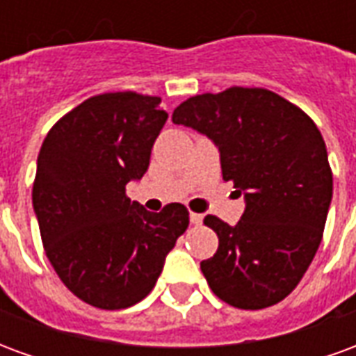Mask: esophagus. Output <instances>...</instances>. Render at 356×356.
<instances>
[{
	"label": "esophagus",
	"instance_id": "34e87169",
	"mask_svg": "<svg viewBox=\"0 0 356 356\" xmlns=\"http://www.w3.org/2000/svg\"><path fill=\"white\" fill-rule=\"evenodd\" d=\"M202 219H204V216H200V213H191V223L193 225H202Z\"/></svg>",
	"mask_w": 356,
	"mask_h": 356
}]
</instances>
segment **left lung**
Instances as JSON below:
<instances>
[{
  "instance_id": "obj_1",
  "label": "left lung",
  "mask_w": 356,
  "mask_h": 356,
  "mask_svg": "<svg viewBox=\"0 0 356 356\" xmlns=\"http://www.w3.org/2000/svg\"><path fill=\"white\" fill-rule=\"evenodd\" d=\"M171 120L216 143L223 179L246 198L234 227L216 216L204 219L219 238L217 254L200 263L211 291L252 311L282 301L321 246L332 202V170L316 124L263 88L194 95Z\"/></svg>"
}]
</instances>
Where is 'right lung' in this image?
Here are the masks:
<instances>
[{
    "instance_id": "1",
    "label": "right lung",
    "mask_w": 356,
    "mask_h": 356,
    "mask_svg": "<svg viewBox=\"0 0 356 356\" xmlns=\"http://www.w3.org/2000/svg\"><path fill=\"white\" fill-rule=\"evenodd\" d=\"M160 97L95 95L58 120L38 156L32 204L45 255L89 305L118 311L145 299L188 227L183 204L152 213L125 185L145 175L168 112Z\"/></svg>"
}]
</instances>
